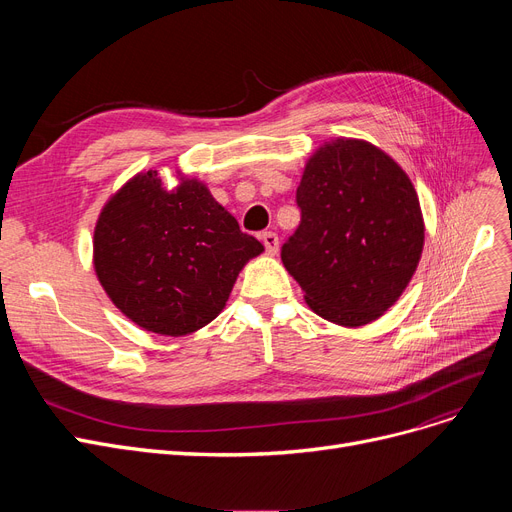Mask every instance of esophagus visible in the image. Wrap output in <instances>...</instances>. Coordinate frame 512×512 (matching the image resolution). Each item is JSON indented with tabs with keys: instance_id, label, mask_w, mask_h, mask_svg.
I'll use <instances>...</instances> for the list:
<instances>
[{
	"instance_id": "34e87169",
	"label": "esophagus",
	"mask_w": 512,
	"mask_h": 512,
	"mask_svg": "<svg viewBox=\"0 0 512 512\" xmlns=\"http://www.w3.org/2000/svg\"><path fill=\"white\" fill-rule=\"evenodd\" d=\"M261 242H263L265 251L270 253V255H276V253H278V247H280L278 234H274V232H263V234H261Z\"/></svg>"
}]
</instances>
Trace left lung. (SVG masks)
Returning <instances> with one entry per match:
<instances>
[{
    "label": "left lung",
    "mask_w": 512,
    "mask_h": 512,
    "mask_svg": "<svg viewBox=\"0 0 512 512\" xmlns=\"http://www.w3.org/2000/svg\"><path fill=\"white\" fill-rule=\"evenodd\" d=\"M301 224L282 263L307 305L357 328L390 309L423 251V218L409 176L378 147L338 139L321 147L297 188Z\"/></svg>",
    "instance_id": "8db88e82"
}]
</instances>
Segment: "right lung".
Returning <instances> with one entry per match:
<instances>
[{"label":"right lung","mask_w":512,"mask_h":512,"mask_svg":"<svg viewBox=\"0 0 512 512\" xmlns=\"http://www.w3.org/2000/svg\"><path fill=\"white\" fill-rule=\"evenodd\" d=\"M95 272L134 324L191 334L224 309L238 272L263 251L197 180L166 191L141 172L103 207L95 226Z\"/></svg>","instance_id":"add662e5"}]
</instances>
